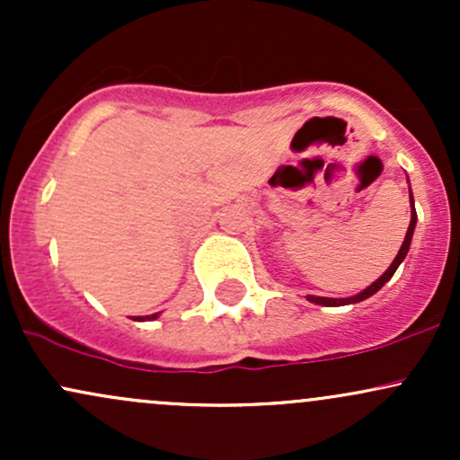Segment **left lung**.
I'll use <instances>...</instances> for the list:
<instances>
[{"instance_id": "left-lung-1", "label": "left lung", "mask_w": 460, "mask_h": 460, "mask_svg": "<svg viewBox=\"0 0 460 460\" xmlns=\"http://www.w3.org/2000/svg\"><path fill=\"white\" fill-rule=\"evenodd\" d=\"M409 192H411V190H409ZM415 223H417V212H415V205H413V194H411V223H409V231H406V235H404V242H402V246H400L398 255H395V260H394L392 266L387 268V272H385L381 279H376V281H374L372 285H369L367 289H363V292H358L357 296H350V298H322V296H307V298L311 300V303H315V305H324V307H341V305L361 303V300H366V298L372 296V294H376L378 289H381L383 285L387 283L389 279L394 277V272L398 270V266H400V263H402V260H404V257H406V252H409V246H411V237H413Z\"/></svg>"}]
</instances>
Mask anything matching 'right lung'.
Returning a JSON list of instances; mask_svg holds the SVG:
<instances>
[{"mask_svg":"<svg viewBox=\"0 0 460 460\" xmlns=\"http://www.w3.org/2000/svg\"><path fill=\"white\" fill-rule=\"evenodd\" d=\"M151 318H157V314H153V315H145V318H136V320H151Z\"/></svg>","mask_w":460,"mask_h":460,"instance_id":"right-lung-1","label":"right lung"}]
</instances>
